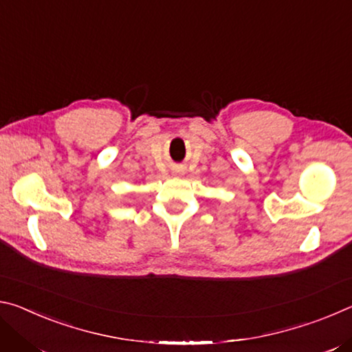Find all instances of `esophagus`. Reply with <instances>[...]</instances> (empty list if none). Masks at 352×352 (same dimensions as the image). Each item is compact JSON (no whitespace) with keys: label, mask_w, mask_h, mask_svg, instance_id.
<instances>
[{"label":"esophagus","mask_w":352,"mask_h":352,"mask_svg":"<svg viewBox=\"0 0 352 352\" xmlns=\"http://www.w3.org/2000/svg\"><path fill=\"white\" fill-rule=\"evenodd\" d=\"M183 170H184L183 168H175L174 169V172H177V174H183Z\"/></svg>","instance_id":"34e87169"}]
</instances>
